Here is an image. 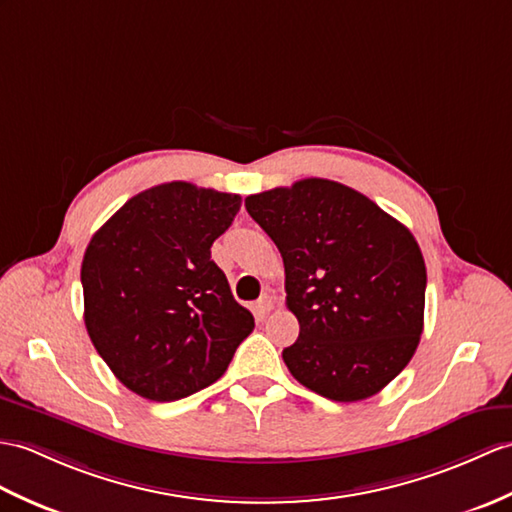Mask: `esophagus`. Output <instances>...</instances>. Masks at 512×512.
Here are the masks:
<instances>
[{
	"mask_svg": "<svg viewBox=\"0 0 512 512\" xmlns=\"http://www.w3.org/2000/svg\"><path fill=\"white\" fill-rule=\"evenodd\" d=\"M272 307H275V299H272L270 294H261L259 301L255 303V312H257L261 318H264L266 314H270Z\"/></svg>",
	"mask_w": 512,
	"mask_h": 512,
	"instance_id": "1",
	"label": "esophagus"
}]
</instances>
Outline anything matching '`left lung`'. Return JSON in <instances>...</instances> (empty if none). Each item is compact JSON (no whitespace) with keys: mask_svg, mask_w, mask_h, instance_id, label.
I'll return each mask as SVG.
<instances>
[{"mask_svg":"<svg viewBox=\"0 0 512 512\" xmlns=\"http://www.w3.org/2000/svg\"><path fill=\"white\" fill-rule=\"evenodd\" d=\"M277 244L299 340L292 377L331 401H362L412 360L423 334L425 261L408 227L355 189L303 178L244 200Z\"/></svg>","mask_w":512,"mask_h":512,"instance_id":"1","label":"left lung"}]
</instances>
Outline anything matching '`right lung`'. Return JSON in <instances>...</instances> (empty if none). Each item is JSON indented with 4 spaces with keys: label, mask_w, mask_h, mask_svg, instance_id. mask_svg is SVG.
<instances>
[{
    "label": "right lung",
    "mask_w": 512,
    "mask_h": 512,
    "mask_svg": "<svg viewBox=\"0 0 512 512\" xmlns=\"http://www.w3.org/2000/svg\"><path fill=\"white\" fill-rule=\"evenodd\" d=\"M242 198L185 181L130 198L95 231L80 268L100 358L139 397L176 401L211 386L255 327L211 259Z\"/></svg>",
    "instance_id": "add662e5"
}]
</instances>
